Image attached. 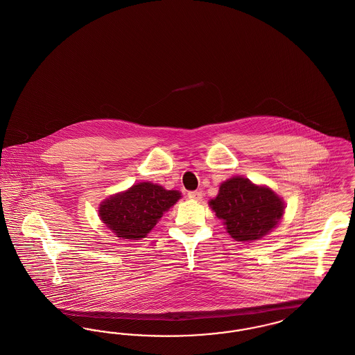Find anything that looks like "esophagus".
Listing matches in <instances>:
<instances>
[{"mask_svg": "<svg viewBox=\"0 0 355 355\" xmlns=\"http://www.w3.org/2000/svg\"><path fill=\"white\" fill-rule=\"evenodd\" d=\"M187 197L193 201H201L202 200V193L201 191H189Z\"/></svg>", "mask_w": 355, "mask_h": 355, "instance_id": "1", "label": "esophagus"}]
</instances>
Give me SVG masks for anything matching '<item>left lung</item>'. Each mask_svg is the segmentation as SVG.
I'll return each instance as SVG.
<instances>
[{
	"label": "left lung",
	"instance_id": "1",
	"mask_svg": "<svg viewBox=\"0 0 355 355\" xmlns=\"http://www.w3.org/2000/svg\"><path fill=\"white\" fill-rule=\"evenodd\" d=\"M209 206L238 242H254L268 236L285 214L284 198L269 186L257 185L241 175L222 182Z\"/></svg>",
	"mask_w": 355,
	"mask_h": 355
}]
</instances>
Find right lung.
Masks as SVG:
<instances>
[{"label": "right lung", "instance_id": "right-lung-1", "mask_svg": "<svg viewBox=\"0 0 355 355\" xmlns=\"http://www.w3.org/2000/svg\"><path fill=\"white\" fill-rule=\"evenodd\" d=\"M178 190L153 182H138L103 200L98 217L119 239L135 242L150 233L165 211L181 198Z\"/></svg>", "mask_w": 355, "mask_h": 355}]
</instances>
